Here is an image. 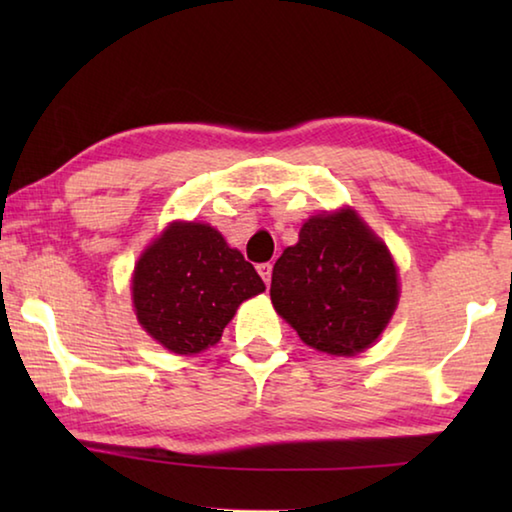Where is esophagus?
I'll use <instances>...</instances> for the list:
<instances>
[{
  "label": "esophagus",
  "mask_w": 512,
  "mask_h": 512,
  "mask_svg": "<svg viewBox=\"0 0 512 512\" xmlns=\"http://www.w3.org/2000/svg\"><path fill=\"white\" fill-rule=\"evenodd\" d=\"M257 273L262 275V280H264L266 284H271V275H273V266H271V264H268V262H266V264H259V266H257Z\"/></svg>",
  "instance_id": "1"
}]
</instances>
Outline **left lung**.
<instances>
[{
	"label": "left lung",
	"mask_w": 512,
	"mask_h": 512,
	"mask_svg": "<svg viewBox=\"0 0 512 512\" xmlns=\"http://www.w3.org/2000/svg\"><path fill=\"white\" fill-rule=\"evenodd\" d=\"M400 271L350 205L309 216L298 244L273 266L271 302L300 341L332 357H354L384 334L400 302Z\"/></svg>",
	"instance_id": "8db88e82"
}]
</instances>
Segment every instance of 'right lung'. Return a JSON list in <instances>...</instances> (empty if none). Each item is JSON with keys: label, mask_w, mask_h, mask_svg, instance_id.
I'll use <instances>...</instances> for the list:
<instances>
[{"label": "right lung", "mask_w": 512, "mask_h": 512, "mask_svg": "<svg viewBox=\"0 0 512 512\" xmlns=\"http://www.w3.org/2000/svg\"><path fill=\"white\" fill-rule=\"evenodd\" d=\"M264 289L253 264L214 225L185 219L167 223L151 239L131 275L137 323L180 357L219 343L241 302Z\"/></svg>", "instance_id": "obj_1"}]
</instances>
